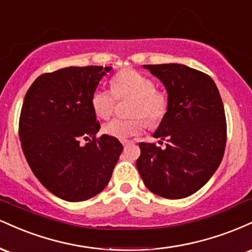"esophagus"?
I'll return each mask as SVG.
<instances>
[{
    "instance_id": "esophagus-1",
    "label": "esophagus",
    "mask_w": 252,
    "mask_h": 252,
    "mask_svg": "<svg viewBox=\"0 0 252 252\" xmlns=\"http://www.w3.org/2000/svg\"><path fill=\"white\" fill-rule=\"evenodd\" d=\"M121 142H122V144H123L124 147H126V146H129V144H131L132 141H130V140H122V141H121Z\"/></svg>"
}]
</instances>
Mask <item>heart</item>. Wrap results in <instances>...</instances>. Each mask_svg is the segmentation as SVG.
Returning <instances> with one entry per match:
<instances>
[{"instance_id":"heart-1","label":"heart","mask_w":252,"mask_h":252,"mask_svg":"<svg viewBox=\"0 0 252 252\" xmlns=\"http://www.w3.org/2000/svg\"><path fill=\"white\" fill-rule=\"evenodd\" d=\"M155 88L152 78L134 68H124L112 77V91L100 88L94 90L91 96V106L100 118H108L114 112L117 99H134L130 116L135 118L109 121L103 126L104 134L118 140H128L140 134L146 126V121L141 117L150 124L160 123L168 111L169 99L164 92Z\"/></svg>"}]
</instances>
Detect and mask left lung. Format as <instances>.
<instances>
[{
  "mask_svg": "<svg viewBox=\"0 0 252 252\" xmlns=\"http://www.w3.org/2000/svg\"><path fill=\"white\" fill-rule=\"evenodd\" d=\"M143 67L168 92V111L154 132L168 143L161 149L141 142L136 166L150 192L167 199L186 198L210 180L224 156L226 118L220 94L212 78L189 66Z\"/></svg>",
  "mask_w": 252,
  "mask_h": 252,
  "instance_id": "obj_1",
  "label": "left lung"
}]
</instances>
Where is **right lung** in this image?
<instances>
[{
  "label": "right lung",
  "mask_w": 252,
  "mask_h": 252,
  "mask_svg": "<svg viewBox=\"0 0 252 252\" xmlns=\"http://www.w3.org/2000/svg\"><path fill=\"white\" fill-rule=\"evenodd\" d=\"M111 67H65L43 73L28 89L19 137L32 172L66 201H84L105 189L123 146L108 135L91 106L98 83ZM80 139H90L80 146Z\"/></svg>",
  "instance_id": "obj_1"
}]
</instances>
